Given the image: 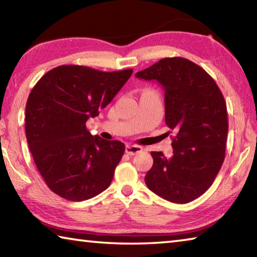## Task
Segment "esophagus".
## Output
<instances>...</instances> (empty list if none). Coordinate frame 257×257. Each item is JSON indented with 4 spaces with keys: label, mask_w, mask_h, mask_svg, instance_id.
I'll list each match as a JSON object with an SVG mask.
<instances>
[{
    "label": "esophagus",
    "mask_w": 257,
    "mask_h": 257,
    "mask_svg": "<svg viewBox=\"0 0 257 257\" xmlns=\"http://www.w3.org/2000/svg\"><path fill=\"white\" fill-rule=\"evenodd\" d=\"M143 149L141 146H136V145H127L125 146V153L128 155H135L141 153Z\"/></svg>",
    "instance_id": "34e87169"
}]
</instances>
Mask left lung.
<instances>
[{
  "mask_svg": "<svg viewBox=\"0 0 257 257\" xmlns=\"http://www.w3.org/2000/svg\"><path fill=\"white\" fill-rule=\"evenodd\" d=\"M156 80L164 90L165 123L177 133L173 154L152 152L146 173L150 190L169 202L186 204L210 188L224 160L227 105L213 78L184 58H165L136 73Z\"/></svg>",
  "mask_w": 257,
  "mask_h": 257,
  "instance_id": "1",
  "label": "left lung"
}]
</instances>
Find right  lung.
I'll return each instance as SVG.
<instances>
[{"label": "right lung", "mask_w": 257, "mask_h": 257, "mask_svg": "<svg viewBox=\"0 0 257 257\" xmlns=\"http://www.w3.org/2000/svg\"><path fill=\"white\" fill-rule=\"evenodd\" d=\"M132 73L60 66L34 86L26 104V137L38 171L56 195L81 202L110 186L124 145L92 136L86 121L98 115Z\"/></svg>", "instance_id": "add662e5"}]
</instances>
